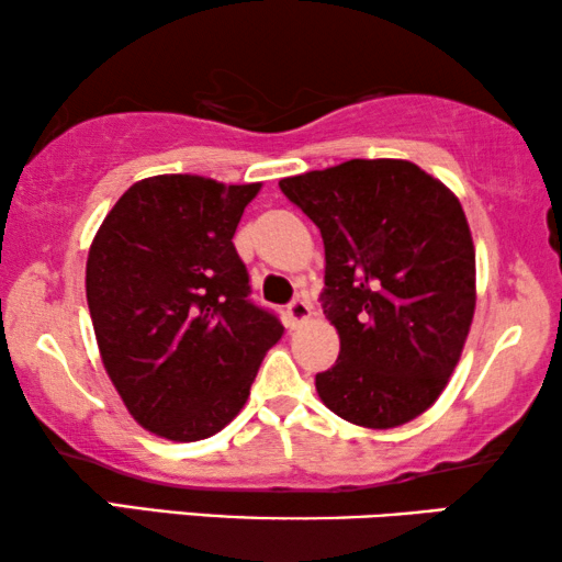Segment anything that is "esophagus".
<instances>
[{"instance_id": "34e87169", "label": "esophagus", "mask_w": 562, "mask_h": 562, "mask_svg": "<svg viewBox=\"0 0 562 562\" xmlns=\"http://www.w3.org/2000/svg\"><path fill=\"white\" fill-rule=\"evenodd\" d=\"M289 319L291 325L299 327L304 325V322L312 319V304L306 302V299H294V302L289 304Z\"/></svg>"}]
</instances>
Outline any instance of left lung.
Returning a JSON list of instances; mask_svg holds the SVG:
<instances>
[{
	"mask_svg": "<svg viewBox=\"0 0 562 562\" xmlns=\"http://www.w3.org/2000/svg\"><path fill=\"white\" fill-rule=\"evenodd\" d=\"M279 187L325 243L322 306L340 356L314 386L329 412L391 429L437 402L475 312V248L458 196L398 158H352Z\"/></svg>",
	"mask_w": 562,
	"mask_h": 562,
	"instance_id": "8db88e82",
	"label": "left lung"
}]
</instances>
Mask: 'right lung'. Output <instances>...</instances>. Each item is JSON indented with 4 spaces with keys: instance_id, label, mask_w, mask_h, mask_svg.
<instances>
[{
    "instance_id": "obj_1",
    "label": "right lung",
    "mask_w": 562,
    "mask_h": 562,
    "mask_svg": "<svg viewBox=\"0 0 562 562\" xmlns=\"http://www.w3.org/2000/svg\"><path fill=\"white\" fill-rule=\"evenodd\" d=\"M260 183L150 176L106 214L87 258L99 356L137 425L173 442L217 435L281 340L248 299L233 235Z\"/></svg>"
}]
</instances>
